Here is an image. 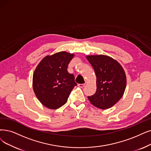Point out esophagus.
<instances>
[{"instance_id":"34e87169","label":"esophagus","mask_w":151,"mask_h":151,"mask_svg":"<svg viewBox=\"0 0 151 151\" xmlns=\"http://www.w3.org/2000/svg\"><path fill=\"white\" fill-rule=\"evenodd\" d=\"M86 83H82V84H78V86L79 87H81V88H83V87H84L86 86Z\"/></svg>"}]
</instances>
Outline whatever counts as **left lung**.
<instances>
[{"instance_id":"obj_1","label":"left lung","mask_w":151,"mask_h":151,"mask_svg":"<svg viewBox=\"0 0 151 151\" xmlns=\"http://www.w3.org/2000/svg\"><path fill=\"white\" fill-rule=\"evenodd\" d=\"M86 58L96 75V90L88 96L93 106L101 110L112 107L122 99L126 87V76L122 65L106 55H87Z\"/></svg>"}]
</instances>
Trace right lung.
I'll return each mask as SVG.
<instances>
[{"label": "right lung", "instance_id": "right-lung-1", "mask_svg": "<svg viewBox=\"0 0 151 151\" xmlns=\"http://www.w3.org/2000/svg\"><path fill=\"white\" fill-rule=\"evenodd\" d=\"M74 54L60 51L45 56L36 68L33 76V89L42 105L56 110L64 105L77 83L68 66Z\"/></svg>", "mask_w": 151, "mask_h": 151}]
</instances>
